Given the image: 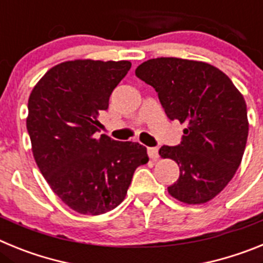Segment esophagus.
<instances>
[{
  "label": "esophagus",
  "mask_w": 263,
  "mask_h": 263,
  "mask_svg": "<svg viewBox=\"0 0 263 263\" xmlns=\"http://www.w3.org/2000/svg\"><path fill=\"white\" fill-rule=\"evenodd\" d=\"M147 154L152 159H158L159 154H158V147H147Z\"/></svg>",
  "instance_id": "esophagus-1"
}]
</instances>
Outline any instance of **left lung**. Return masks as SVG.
<instances>
[{"label": "left lung", "instance_id": "left-lung-1", "mask_svg": "<svg viewBox=\"0 0 263 263\" xmlns=\"http://www.w3.org/2000/svg\"><path fill=\"white\" fill-rule=\"evenodd\" d=\"M136 76L154 88L170 120L185 125L179 145L159 150L180 171L168 194L187 204L210 201L231 182L245 152L249 124L242 95L224 72L195 60L150 59Z\"/></svg>", "mask_w": 263, "mask_h": 263}]
</instances>
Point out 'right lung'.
I'll return each instance as SVG.
<instances>
[{"mask_svg": "<svg viewBox=\"0 0 263 263\" xmlns=\"http://www.w3.org/2000/svg\"><path fill=\"white\" fill-rule=\"evenodd\" d=\"M132 63L73 60L52 67L29 97L27 132L32 154L52 191L83 215L120 205L146 147L118 142L99 132L100 111Z\"/></svg>", "mask_w": 263, "mask_h": 263, "instance_id": "add662e5", "label": "right lung"}]
</instances>
